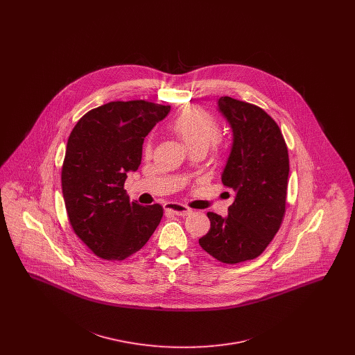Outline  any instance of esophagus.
I'll return each mask as SVG.
<instances>
[{
    "mask_svg": "<svg viewBox=\"0 0 355 355\" xmlns=\"http://www.w3.org/2000/svg\"><path fill=\"white\" fill-rule=\"evenodd\" d=\"M165 210L169 211V213L175 214V216H182V217L191 213V209H189L186 205L177 202L166 203V205H165Z\"/></svg>",
    "mask_w": 355,
    "mask_h": 355,
    "instance_id": "esophagus-1",
    "label": "esophagus"
}]
</instances>
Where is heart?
<instances>
[{
    "instance_id": "heart-1",
    "label": "heart",
    "mask_w": 355,
    "mask_h": 355,
    "mask_svg": "<svg viewBox=\"0 0 355 355\" xmlns=\"http://www.w3.org/2000/svg\"><path fill=\"white\" fill-rule=\"evenodd\" d=\"M171 133L177 135L190 152L206 150L210 145L220 149L223 137L220 133L217 119L201 107H187L169 123ZM153 150L152 138L144 145V153L149 155Z\"/></svg>"
}]
</instances>
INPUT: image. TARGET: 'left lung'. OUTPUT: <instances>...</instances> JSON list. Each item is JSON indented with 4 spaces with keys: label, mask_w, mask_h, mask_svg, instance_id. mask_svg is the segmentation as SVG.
Instances as JSON below:
<instances>
[{
    "label": "left lung",
    "mask_w": 355,
    "mask_h": 355,
    "mask_svg": "<svg viewBox=\"0 0 355 355\" xmlns=\"http://www.w3.org/2000/svg\"><path fill=\"white\" fill-rule=\"evenodd\" d=\"M220 112L233 129L222 184L236 191L227 217L209 211L210 230L200 238L206 253L234 265L263 253L286 211L288 153L277 122L259 106L220 97Z\"/></svg>",
    "instance_id": "obj_1"
}]
</instances>
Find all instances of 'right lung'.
Segmentation results:
<instances>
[{
    "instance_id": "add662e5",
    "label": "right lung",
    "mask_w": 355,
    "mask_h": 355,
    "mask_svg": "<svg viewBox=\"0 0 355 355\" xmlns=\"http://www.w3.org/2000/svg\"><path fill=\"white\" fill-rule=\"evenodd\" d=\"M169 112V105L144 100L109 102L87 112L69 135L61 171L69 222L100 258L126 259L161 222V205L130 202L123 185L141 165L145 137Z\"/></svg>"
}]
</instances>
